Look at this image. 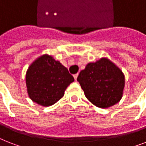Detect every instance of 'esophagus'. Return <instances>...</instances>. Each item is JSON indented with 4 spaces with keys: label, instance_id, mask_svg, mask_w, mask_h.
<instances>
[{
    "label": "esophagus",
    "instance_id": "1",
    "mask_svg": "<svg viewBox=\"0 0 146 146\" xmlns=\"http://www.w3.org/2000/svg\"><path fill=\"white\" fill-rule=\"evenodd\" d=\"M78 75H79V73H76V74H74V75H73L74 80H76V79H77V77H78Z\"/></svg>",
    "mask_w": 146,
    "mask_h": 146
}]
</instances>
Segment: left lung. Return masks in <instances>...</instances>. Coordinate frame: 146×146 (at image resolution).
<instances>
[{
	"label": "left lung",
	"instance_id": "left-lung-1",
	"mask_svg": "<svg viewBox=\"0 0 146 146\" xmlns=\"http://www.w3.org/2000/svg\"><path fill=\"white\" fill-rule=\"evenodd\" d=\"M77 81L87 99L101 108L113 106L122 98L124 76L106 58L87 64L78 76Z\"/></svg>",
	"mask_w": 146,
	"mask_h": 146
}]
</instances>
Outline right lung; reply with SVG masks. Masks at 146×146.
<instances>
[{
  "instance_id": "right-lung-1",
  "label": "right lung",
  "mask_w": 146,
  "mask_h": 146,
  "mask_svg": "<svg viewBox=\"0 0 146 146\" xmlns=\"http://www.w3.org/2000/svg\"><path fill=\"white\" fill-rule=\"evenodd\" d=\"M74 78L59 61L44 54L29 67L26 82L29 96L34 102L48 107L58 102Z\"/></svg>"
}]
</instances>
